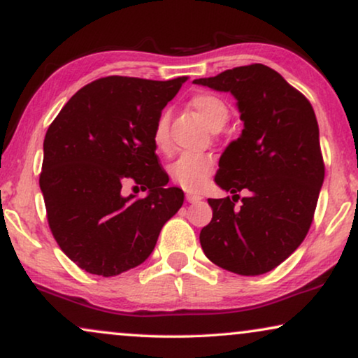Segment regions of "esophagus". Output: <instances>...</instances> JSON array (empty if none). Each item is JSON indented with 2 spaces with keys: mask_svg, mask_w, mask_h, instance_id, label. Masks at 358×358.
<instances>
[{
  "mask_svg": "<svg viewBox=\"0 0 358 358\" xmlns=\"http://www.w3.org/2000/svg\"><path fill=\"white\" fill-rule=\"evenodd\" d=\"M187 199H188V203H198V201H201L203 196L198 193H187Z\"/></svg>",
  "mask_w": 358,
  "mask_h": 358,
  "instance_id": "1",
  "label": "esophagus"
}]
</instances>
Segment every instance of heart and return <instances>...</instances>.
Segmentation results:
<instances>
[{"mask_svg": "<svg viewBox=\"0 0 358 358\" xmlns=\"http://www.w3.org/2000/svg\"><path fill=\"white\" fill-rule=\"evenodd\" d=\"M192 108L196 113V116L206 124L209 129H216L219 126H224L229 119V109L226 103L213 94H198L192 99ZM154 144L157 149L166 150L170 147L169 137V119L165 114L157 119L154 134H152ZM214 169V160L211 155L204 154H187L180 155L178 160L171 165V178L175 180L180 187L185 189H201L206 183L208 176L211 175Z\"/></svg>", "mask_w": 358, "mask_h": 358, "instance_id": "b5f03b06", "label": "heart"}]
</instances>
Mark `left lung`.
<instances>
[{
  "label": "left lung",
  "mask_w": 358,
  "mask_h": 358,
  "mask_svg": "<svg viewBox=\"0 0 358 358\" xmlns=\"http://www.w3.org/2000/svg\"><path fill=\"white\" fill-rule=\"evenodd\" d=\"M194 85L231 93L242 134L219 159L214 182L232 198L208 199L213 219L199 232L204 255L254 276L287 260L306 237L324 182L316 114L278 71L254 64ZM245 191L241 199L237 192Z\"/></svg>",
  "instance_id": "obj_1"
}]
</instances>
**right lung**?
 I'll return each instance as SVG.
<instances>
[{
    "label": "right lung",
    "instance_id": "1",
    "mask_svg": "<svg viewBox=\"0 0 358 358\" xmlns=\"http://www.w3.org/2000/svg\"><path fill=\"white\" fill-rule=\"evenodd\" d=\"M187 76L155 80L106 76L78 90L47 129L39 178L57 244L93 275L116 276L149 259L164 224L185 194L152 139L162 109ZM127 179L150 192L124 197Z\"/></svg>",
    "mask_w": 358,
    "mask_h": 358
}]
</instances>
